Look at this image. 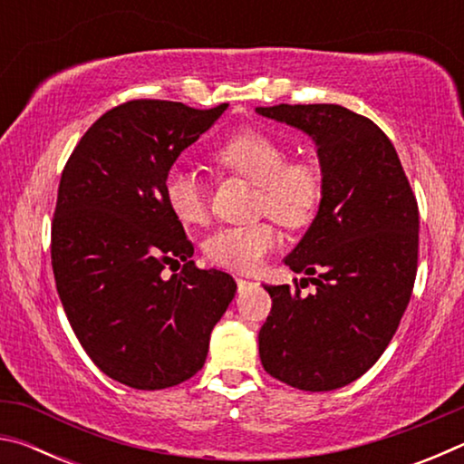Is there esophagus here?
Listing matches in <instances>:
<instances>
[{
    "label": "esophagus",
    "instance_id": "esophagus-1",
    "mask_svg": "<svg viewBox=\"0 0 464 464\" xmlns=\"http://www.w3.org/2000/svg\"><path fill=\"white\" fill-rule=\"evenodd\" d=\"M257 282H251V280H246V278H237V286H239V290H246V288H251V286H256Z\"/></svg>",
    "mask_w": 464,
    "mask_h": 464
}]
</instances>
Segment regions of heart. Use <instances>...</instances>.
Instances as JSON below:
<instances>
[{
	"instance_id": "1",
	"label": "heart",
	"mask_w": 464,
	"mask_h": 464,
	"mask_svg": "<svg viewBox=\"0 0 464 464\" xmlns=\"http://www.w3.org/2000/svg\"><path fill=\"white\" fill-rule=\"evenodd\" d=\"M218 166L257 186V208L286 227L304 225L321 200V176L307 161H286V149L262 130L243 129L215 153ZM163 200L182 225H202L208 217L207 190L192 169L174 166L163 178ZM280 235L272 225L221 227L204 241V254L229 270L251 272L276 249Z\"/></svg>"
}]
</instances>
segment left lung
<instances>
[{
	"instance_id": "left-lung-1",
	"label": "left lung",
	"mask_w": 464,
	"mask_h": 464,
	"mask_svg": "<svg viewBox=\"0 0 464 464\" xmlns=\"http://www.w3.org/2000/svg\"><path fill=\"white\" fill-rule=\"evenodd\" d=\"M317 147L321 202L285 257L315 293L264 285L272 311L260 360L301 391H334L362 376L387 348L411 298L420 213L395 147L372 121L337 104L256 108Z\"/></svg>"
}]
</instances>
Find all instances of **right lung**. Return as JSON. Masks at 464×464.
Returning a JSON list of instances; mask_svg holds the SVG:
<instances>
[{
	"label": "right lung",
	"mask_w": 464,
	"mask_h": 464,
	"mask_svg": "<svg viewBox=\"0 0 464 464\" xmlns=\"http://www.w3.org/2000/svg\"><path fill=\"white\" fill-rule=\"evenodd\" d=\"M225 110L127 102L92 124L61 174L57 293L85 354L127 387L168 389L198 372L237 290L227 272L196 268L192 241L163 200L168 169ZM179 261L182 273L160 276Z\"/></svg>",
	"instance_id": "1"
}]
</instances>
